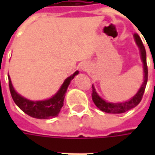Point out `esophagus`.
Returning <instances> with one entry per match:
<instances>
[{
	"label": "esophagus",
	"mask_w": 155,
	"mask_h": 155,
	"mask_svg": "<svg viewBox=\"0 0 155 155\" xmlns=\"http://www.w3.org/2000/svg\"><path fill=\"white\" fill-rule=\"evenodd\" d=\"M81 70L82 71H87L88 70V65L86 64H84L81 66Z\"/></svg>",
	"instance_id": "1"
}]
</instances>
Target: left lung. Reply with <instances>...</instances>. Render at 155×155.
<instances>
[{
    "instance_id": "1",
    "label": "left lung",
    "mask_w": 155,
    "mask_h": 155,
    "mask_svg": "<svg viewBox=\"0 0 155 155\" xmlns=\"http://www.w3.org/2000/svg\"><path fill=\"white\" fill-rule=\"evenodd\" d=\"M134 41L136 42L138 47L140 49V57H141V61H142L143 64V75L144 76H143V84L140 86L139 91L137 92V94L134 97L131 98L129 101H124V102H122V103H112V102L105 101L102 98L100 97V95L95 91L94 85H92V100L94 101V104L101 110L104 111L105 113H109V114H122V113H124V112L130 110L131 109L137 106L138 104H140V102L142 100V97H143L144 90H145V87H146L147 81H148L146 51H145V48L143 46V42L141 41L139 35L134 34Z\"/></svg>"
}]
</instances>
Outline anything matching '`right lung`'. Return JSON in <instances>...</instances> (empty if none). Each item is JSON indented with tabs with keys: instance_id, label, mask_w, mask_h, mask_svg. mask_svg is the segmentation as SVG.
Listing matches in <instances>:
<instances>
[{
	"instance_id": "right-lung-1",
	"label": "right lung",
	"mask_w": 155,
	"mask_h": 155,
	"mask_svg": "<svg viewBox=\"0 0 155 155\" xmlns=\"http://www.w3.org/2000/svg\"><path fill=\"white\" fill-rule=\"evenodd\" d=\"M78 74L79 71H75L74 74H71L67 79H65V81L62 84L60 90L57 91V93L45 101H32L19 94L12 86L10 76H8L9 88H10L12 97L15 104L23 112H25V114L35 119H41V120L51 119L56 117L59 114L61 108L64 104V99L65 93L67 91L68 86L71 83V80H73L74 76Z\"/></svg>"
}]
</instances>
